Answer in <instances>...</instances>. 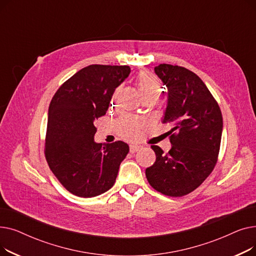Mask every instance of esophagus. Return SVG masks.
I'll return each instance as SVG.
<instances>
[{"mask_svg": "<svg viewBox=\"0 0 256 256\" xmlns=\"http://www.w3.org/2000/svg\"><path fill=\"white\" fill-rule=\"evenodd\" d=\"M140 148H141L140 145H137V144H132V145H130V154L137 152Z\"/></svg>", "mask_w": 256, "mask_h": 256, "instance_id": "1", "label": "esophagus"}]
</instances>
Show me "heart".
<instances>
[{
    "label": "heart",
    "instance_id": "heart-1",
    "mask_svg": "<svg viewBox=\"0 0 256 256\" xmlns=\"http://www.w3.org/2000/svg\"><path fill=\"white\" fill-rule=\"evenodd\" d=\"M137 88L141 98H158L162 92V86L158 78L150 72H142L137 80ZM120 136L126 139H137L141 135L144 122L141 119L130 115H124L116 122Z\"/></svg>",
    "mask_w": 256,
    "mask_h": 256
}]
</instances>
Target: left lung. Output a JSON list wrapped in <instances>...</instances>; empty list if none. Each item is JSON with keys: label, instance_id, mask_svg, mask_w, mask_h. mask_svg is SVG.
Segmentation results:
<instances>
[{"label": "left lung", "instance_id": "1", "mask_svg": "<svg viewBox=\"0 0 256 256\" xmlns=\"http://www.w3.org/2000/svg\"><path fill=\"white\" fill-rule=\"evenodd\" d=\"M154 72L167 87V106L162 119L171 124V150L156 145V160L145 170L158 192L180 197L194 191L210 176L220 150L223 130L221 110L197 74L184 67L160 64Z\"/></svg>", "mask_w": 256, "mask_h": 256}]
</instances>
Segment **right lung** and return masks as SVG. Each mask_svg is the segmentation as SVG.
Returning <instances> with one entry per match:
<instances>
[{"label":"right lung","mask_w":256,"mask_h":256,"mask_svg":"<svg viewBox=\"0 0 256 256\" xmlns=\"http://www.w3.org/2000/svg\"><path fill=\"white\" fill-rule=\"evenodd\" d=\"M130 66L89 65L57 90L48 106L46 158L67 191L94 197L110 190L119 166L130 152L122 141H94V121L106 114L115 89Z\"/></svg>","instance_id":"right-lung-1"}]
</instances>
